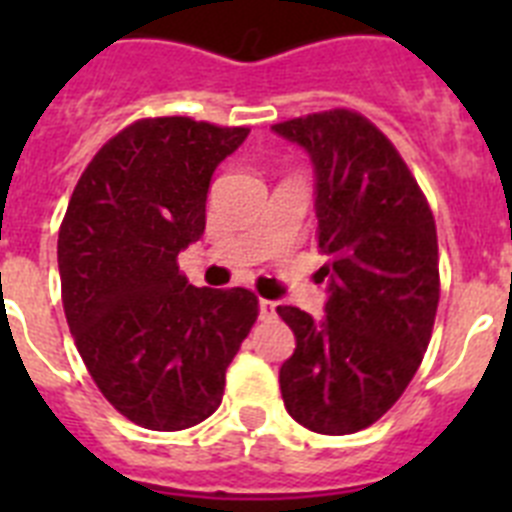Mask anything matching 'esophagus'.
Returning <instances> with one entry per match:
<instances>
[{
	"label": "esophagus",
	"mask_w": 512,
	"mask_h": 512,
	"mask_svg": "<svg viewBox=\"0 0 512 512\" xmlns=\"http://www.w3.org/2000/svg\"><path fill=\"white\" fill-rule=\"evenodd\" d=\"M274 312H277V302L264 300V297H261V300H259V315H261V318H271Z\"/></svg>",
	"instance_id": "obj_1"
}]
</instances>
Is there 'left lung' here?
<instances>
[{"mask_svg": "<svg viewBox=\"0 0 512 512\" xmlns=\"http://www.w3.org/2000/svg\"><path fill=\"white\" fill-rule=\"evenodd\" d=\"M315 171L325 315L277 312L297 338L279 369L284 408L323 436L356 433L400 400L431 341L438 307L433 212L372 122L330 110L274 125Z\"/></svg>", "mask_w": 512, "mask_h": 512, "instance_id": "left-lung-1", "label": "left lung"}]
</instances>
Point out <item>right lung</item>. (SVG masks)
Instances as JSON below:
<instances>
[{
    "label": "right lung",
    "mask_w": 512,
    "mask_h": 512,
    "mask_svg": "<svg viewBox=\"0 0 512 512\" xmlns=\"http://www.w3.org/2000/svg\"><path fill=\"white\" fill-rule=\"evenodd\" d=\"M248 128L189 117L133 122L81 174L58 233L71 336L99 392L133 423L184 431L223 400L259 300L241 287H192L176 256L205 233L220 161Z\"/></svg>",
    "instance_id": "obj_1"
}]
</instances>
